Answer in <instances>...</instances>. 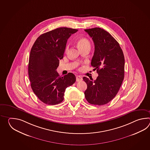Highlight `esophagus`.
Here are the masks:
<instances>
[{
    "label": "esophagus",
    "instance_id": "34e87169",
    "mask_svg": "<svg viewBox=\"0 0 150 150\" xmlns=\"http://www.w3.org/2000/svg\"><path fill=\"white\" fill-rule=\"evenodd\" d=\"M82 80H83V78H82V76H76V81H81Z\"/></svg>",
    "mask_w": 150,
    "mask_h": 150
}]
</instances>
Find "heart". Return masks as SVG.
Masks as SVG:
<instances>
[{
	"label": "heart",
	"instance_id": "b5f03b06",
	"mask_svg": "<svg viewBox=\"0 0 150 150\" xmlns=\"http://www.w3.org/2000/svg\"><path fill=\"white\" fill-rule=\"evenodd\" d=\"M78 45L79 48H85V47H91V44L89 42V40L86 38H81L78 41ZM69 48V45H67L66 46L65 50H67Z\"/></svg>",
	"mask_w": 150,
	"mask_h": 150
}]
</instances>
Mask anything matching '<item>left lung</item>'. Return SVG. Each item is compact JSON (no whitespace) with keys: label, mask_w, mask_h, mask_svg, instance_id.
Returning a JSON list of instances; mask_svg holds the SVG:
<instances>
[{"label":"left lung","mask_w":150,"mask_h":150,"mask_svg":"<svg viewBox=\"0 0 150 150\" xmlns=\"http://www.w3.org/2000/svg\"><path fill=\"white\" fill-rule=\"evenodd\" d=\"M92 38L95 50L91 65L96 70V79H83L87 88L85 96L89 103L104 105L115 98L125 76V56L117 41L108 32L100 28L85 29Z\"/></svg>","instance_id":"left-lung-1"}]
</instances>
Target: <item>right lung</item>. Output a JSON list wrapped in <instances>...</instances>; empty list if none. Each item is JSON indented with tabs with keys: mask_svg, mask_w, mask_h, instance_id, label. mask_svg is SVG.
I'll list each match as a JSON object with an SVG mask.
<instances>
[{
	"mask_svg": "<svg viewBox=\"0 0 150 150\" xmlns=\"http://www.w3.org/2000/svg\"><path fill=\"white\" fill-rule=\"evenodd\" d=\"M77 31L67 27L55 29L40 35L32 47L28 63L30 85L35 95L47 105L62 102L65 89L76 80L72 73L61 77L56 69L63 58L67 39Z\"/></svg>",
	"mask_w": 150,
	"mask_h": 150,
	"instance_id": "obj_1",
	"label": "right lung"
}]
</instances>
